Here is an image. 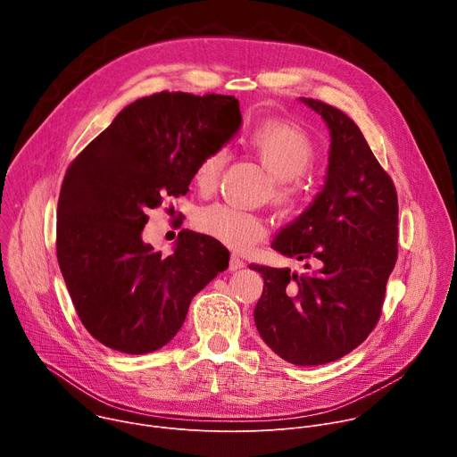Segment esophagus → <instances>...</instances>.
<instances>
[{"label":"esophagus","instance_id":"1","mask_svg":"<svg viewBox=\"0 0 457 457\" xmlns=\"http://www.w3.org/2000/svg\"><path fill=\"white\" fill-rule=\"evenodd\" d=\"M245 268V262L242 258H238L237 254H233L229 258V271H238V270H244Z\"/></svg>","mask_w":457,"mask_h":457}]
</instances>
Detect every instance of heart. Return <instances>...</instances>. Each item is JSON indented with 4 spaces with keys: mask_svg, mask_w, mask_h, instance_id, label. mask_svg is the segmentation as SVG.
<instances>
[{
    "mask_svg": "<svg viewBox=\"0 0 457 457\" xmlns=\"http://www.w3.org/2000/svg\"><path fill=\"white\" fill-rule=\"evenodd\" d=\"M247 146L275 179V201L287 208L302 204L309 193V184L302 179V173L311 166L316 155V145L305 129L287 120L268 119L251 129ZM226 162V148H215L206 154L195 168V186L204 193L213 191ZM195 224L203 233L238 251L247 249L268 233L262 217L226 204L203 208Z\"/></svg>",
    "mask_w": 457,
    "mask_h": 457,
    "instance_id": "obj_1",
    "label": "heart"
}]
</instances>
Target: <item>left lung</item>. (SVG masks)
<instances>
[{
    "label": "left lung",
    "mask_w": 457,
    "mask_h": 457,
    "mask_svg": "<svg viewBox=\"0 0 457 457\" xmlns=\"http://www.w3.org/2000/svg\"><path fill=\"white\" fill-rule=\"evenodd\" d=\"M300 103L329 128V164L314 201L271 247L307 271L249 270L264 278L253 312L260 337L286 361L311 367L345 356L376 328L398 256V195L351 117L316 99Z\"/></svg>",
    "instance_id": "left-lung-1"
}]
</instances>
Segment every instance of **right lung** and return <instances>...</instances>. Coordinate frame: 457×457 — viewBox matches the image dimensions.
Instances as JSON below:
<instances>
[{"mask_svg":"<svg viewBox=\"0 0 457 457\" xmlns=\"http://www.w3.org/2000/svg\"><path fill=\"white\" fill-rule=\"evenodd\" d=\"M242 126L233 96L161 92L122 108L69 166L57 203V262L87 331L146 354L182 328L191 298L228 270L213 237L182 229L171 254L143 242L148 210L187 191L195 168Z\"/></svg>","mask_w":457,"mask_h":457,"instance_id":"right-lung-1","label":"right lung"}]
</instances>
